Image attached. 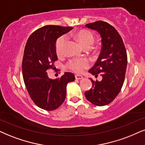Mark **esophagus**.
<instances>
[{"instance_id":"34e87169","label":"esophagus","mask_w":145,"mask_h":145,"mask_svg":"<svg viewBox=\"0 0 145 145\" xmlns=\"http://www.w3.org/2000/svg\"><path fill=\"white\" fill-rule=\"evenodd\" d=\"M75 78H76V80H82L84 78V77L81 76V75H76Z\"/></svg>"}]
</instances>
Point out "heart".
<instances>
[{"label":"heart","mask_w":145,"mask_h":145,"mask_svg":"<svg viewBox=\"0 0 145 145\" xmlns=\"http://www.w3.org/2000/svg\"><path fill=\"white\" fill-rule=\"evenodd\" d=\"M72 36L80 43L83 47H91L94 41L93 34L88 30H79L72 33ZM66 42L65 36H61L57 40L56 49L58 56L62 54ZM89 65V62L85 59H74L69 61L68 67L76 73H81Z\"/></svg>","instance_id":"b5f03b06"}]
</instances>
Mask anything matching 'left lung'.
I'll return each instance as SVG.
<instances>
[{
  "instance_id": "left-lung-1",
  "label": "left lung",
  "mask_w": 145,
  "mask_h": 145,
  "mask_svg": "<svg viewBox=\"0 0 145 145\" xmlns=\"http://www.w3.org/2000/svg\"><path fill=\"white\" fill-rule=\"evenodd\" d=\"M86 27L96 31L102 38L101 52L88 72L95 76L101 73L102 80L94 82L91 78L92 87L86 91L85 96L94 105L105 106L118 96L124 84L127 66L126 49L118 31L108 23L99 21Z\"/></svg>"
}]
</instances>
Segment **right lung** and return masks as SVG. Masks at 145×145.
Listing matches in <instances>:
<instances>
[{
  "label": "right lung",
  "instance_id": "obj_1",
  "mask_svg": "<svg viewBox=\"0 0 145 145\" xmlns=\"http://www.w3.org/2000/svg\"><path fill=\"white\" fill-rule=\"evenodd\" d=\"M72 29L46 25L33 33L25 45L22 62L24 82L34 103L45 110H54L61 105L67 84L75 80L72 73L65 72L60 78L53 80L47 72L54 69V62L57 60V39Z\"/></svg>",
  "mask_w": 145,
  "mask_h": 145
}]
</instances>
